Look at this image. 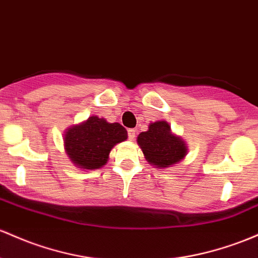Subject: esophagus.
Segmentation results:
<instances>
[{
  "instance_id": "esophagus-1",
  "label": "esophagus",
  "mask_w": 258,
  "mask_h": 258,
  "mask_svg": "<svg viewBox=\"0 0 258 258\" xmlns=\"http://www.w3.org/2000/svg\"><path fill=\"white\" fill-rule=\"evenodd\" d=\"M127 134H128V140L130 141H134L135 140V137H136V130L135 128H130Z\"/></svg>"
}]
</instances>
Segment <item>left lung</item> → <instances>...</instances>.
<instances>
[{
	"instance_id": "obj_1",
	"label": "left lung",
	"mask_w": 258,
	"mask_h": 258,
	"mask_svg": "<svg viewBox=\"0 0 258 258\" xmlns=\"http://www.w3.org/2000/svg\"><path fill=\"white\" fill-rule=\"evenodd\" d=\"M137 143L147 161L159 169L172 166L187 154L185 141L172 134L170 126L165 121L149 124L148 131L138 135Z\"/></svg>"
}]
</instances>
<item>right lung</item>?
<instances>
[{"label":"right lung","instance_id":"add662e5","mask_svg":"<svg viewBox=\"0 0 258 258\" xmlns=\"http://www.w3.org/2000/svg\"><path fill=\"white\" fill-rule=\"evenodd\" d=\"M127 140V131L120 123L90 116L64 132V149L71 161L81 169H99L109 159L112 147Z\"/></svg>","mask_w":258,"mask_h":258}]
</instances>
